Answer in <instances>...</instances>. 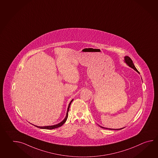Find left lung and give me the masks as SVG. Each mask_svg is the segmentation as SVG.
I'll return each mask as SVG.
<instances>
[{
    "instance_id": "8db88e82",
    "label": "left lung",
    "mask_w": 158,
    "mask_h": 158,
    "mask_svg": "<svg viewBox=\"0 0 158 158\" xmlns=\"http://www.w3.org/2000/svg\"><path fill=\"white\" fill-rule=\"evenodd\" d=\"M125 61H126V63L127 64H128V66H130L131 68H132V69H133L137 71V72H138L139 73L138 70H137V69L135 68V64H133V61H132V60H131V58H130L128 56H126L125 57ZM101 128H104V127H101ZM107 129V128H106ZM122 128H121V129H122Z\"/></svg>"
}]
</instances>
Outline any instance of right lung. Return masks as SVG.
<instances>
[{"label":"right lung","instance_id":"obj_1","mask_svg":"<svg viewBox=\"0 0 158 158\" xmlns=\"http://www.w3.org/2000/svg\"><path fill=\"white\" fill-rule=\"evenodd\" d=\"M73 101V100H71V102H70L69 105V106H68V111H67V113H66V116L64 120L62 122H61V123H60L59 124H56V125H54V126H45V127H39V126H36V127H38V128H41V129H55V128H58V127H61V126H62V125L64 124V123L66 122V120L68 119V113H69V108H70V105H71V102H72V101Z\"/></svg>","mask_w":158,"mask_h":158}]
</instances>
